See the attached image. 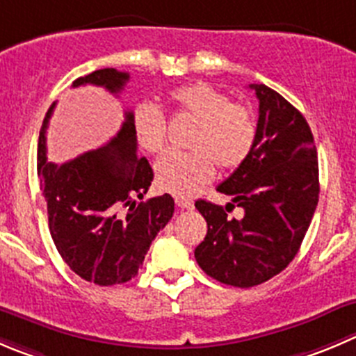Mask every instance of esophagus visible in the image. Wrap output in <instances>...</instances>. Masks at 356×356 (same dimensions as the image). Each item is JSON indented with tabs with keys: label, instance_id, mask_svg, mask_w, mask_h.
I'll use <instances>...</instances> for the list:
<instances>
[{
	"label": "esophagus",
	"instance_id": "obj_1",
	"mask_svg": "<svg viewBox=\"0 0 356 356\" xmlns=\"http://www.w3.org/2000/svg\"><path fill=\"white\" fill-rule=\"evenodd\" d=\"M175 205L179 207V209H184V210H193V202H189V200H184V198H175Z\"/></svg>",
	"mask_w": 356,
	"mask_h": 356
}]
</instances>
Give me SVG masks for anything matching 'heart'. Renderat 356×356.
Listing matches in <instances>:
<instances>
[{"label": "heart", "mask_w": 356, "mask_h": 356, "mask_svg": "<svg viewBox=\"0 0 356 356\" xmlns=\"http://www.w3.org/2000/svg\"><path fill=\"white\" fill-rule=\"evenodd\" d=\"M175 108L198 122L189 146L193 151H168L154 165L158 188L177 196H191L213 177V163L234 170L254 149L257 123L248 106L231 102L226 92L196 81L170 94ZM132 132L143 151L156 154L167 139V122L160 108L140 102L134 108Z\"/></svg>", "instance_id": "b5f03b06"}]
</instances>
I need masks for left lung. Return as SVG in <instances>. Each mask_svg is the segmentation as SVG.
Returning <instances> with one entry per match:
<instances>
[{"instance_id": "left-lung-1", "label": "left lung", "mask_w": 356, "mask_h": 356, "mask_svg": "<svg viewBox=\"0 0 356 356\" xmlns=\"http://www.w3.org/2000/svg\"><path fill=\"white\" fill-rule=\"evenodd\" d=\"M259 99L254 149L217 191L233 196L243 220L198 200L207 236L195 248L209 277L233 287L264 284L284 271L301 247L318 205V160L305 116L266 85H250ZM232 203H227V207Z\"/></svg>"}]
</instances>
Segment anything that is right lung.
Instances as JSON below:
<instances>
[{
    "label": "right lung",
    "mask_w": 356,
    "mask_h": 356,
    "mask_svg": "<svg viewBox=\"0 0 356 356\" xmlns=\"http://www.w3.org/2000/svg\"><path fill=\"white\" fill-rule=\"evenodd\" d=\"M129 72L99 69L74 79L72 86H104L120 94ZM55 104L44 116L38 143V175L47 200L51 240L65 264L83 280L109 287L132 280L160 229L174 216V198L143 200L153 182V168L137 156L130 116L115 139L65 163L47 160L44 129Z\"/></svg>",
    "instance_id": "add662e5"
}]
</instances>
